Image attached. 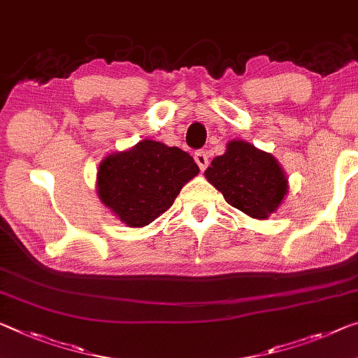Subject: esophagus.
Listing matches in <instances>:
<instances>
[{
  "instance_id": "obj_1",
  "label": "esophagus",
  "mask_w": 358,
  "mask_h": 358,
  "mask_svg": "<svg viewBox=\"0 0 358 358\" xmlns=\"http://www.w3.org/2000/svg\"><path fill=\"white\" fill-rule=\"evenodd\" d=\"M194 158H195V163L198 164V168H200L201 171H205L206 166H208V155H206V152H196L195 155H194Z\"/></svg>"
}]
</instances>
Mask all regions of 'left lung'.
Returning a JSON list of instances; mask_svg holds the SVG:
<instances>
[{
  "mask_svg": "<svg viewBox=\"0 0 358 358\" xmlns=\"http://www.w3.org/2000/svg\"><path fill=\"white\" fill-rule=\"evenodd\" d=\"M205 178L230 206L259 221L278 210L289 189L282 164L241 139L227 142L224 155L214 158Z\"/></svg>",
  "mask_w": 358,
  "mask_h": 358,
  "instance_id": "8db88e82",
  "label": "left lung"
}]
</instances>
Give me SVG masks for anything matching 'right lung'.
Here are the masks:
<instances>
[{"label":"right lung","mask_w":358,"mask_h":358,"mask_svg":"<svg viewBox=\"0 0 358 358\" xmlns=\"http://www.w3.org/2000/svg\"><path fill=\"white\" fill-rule=\"evenodd\" d=\"M200 173L189 153L152 139L113 152L99 164V200L128 227L139 229L171 208L182 187Z\"/></svg>","instance_id":"1"}]
</instances>
